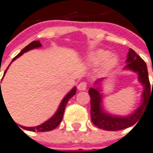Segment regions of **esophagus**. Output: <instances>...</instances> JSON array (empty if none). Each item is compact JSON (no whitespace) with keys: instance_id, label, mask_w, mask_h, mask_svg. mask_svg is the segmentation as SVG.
<instances>
[{"instance_id":"esophagus-1","label":"esophagus","mask_w":153,"mask_h":153,"mask_svg":"<svg viewBox=\"0 0 153 153\" xmlns=\"http://www.w3.org/2000/svg\"><path fill=\"white\" fill-rule=\"evenodd\" d=\"M77 89L79 91H86L87 89V83L86 82H81L79 83L77 86Z\"/></svg>"}]
</instances>
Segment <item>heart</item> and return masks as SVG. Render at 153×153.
<instances>
[{
	"mask_svg": "<svg viewBox=\"0 0 153 153\" xmlns=\"http://www.w3.org/2000/svg\"><path fill=\"white\" fill-rule=\"evenodd\" d=\"M87 62L91 66H97L102 63L103 71H109L118 63V59L115 55H109V51L103 49H97L87 55Z\"/></svg>",
	"mask_w": 153,
	"mask_h": 153,
	"instance_id": "1",
	"label": "heart"
}]
</instances>
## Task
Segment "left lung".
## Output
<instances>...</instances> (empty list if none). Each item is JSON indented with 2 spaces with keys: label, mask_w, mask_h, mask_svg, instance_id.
<instances>
[{
  "label": "left lung",
  "mask_w": 153,
  "mask_h": 153,
  "mask_svg": "<svg viewBox=\"0 0 153 153\" xmlns=\"http://www.w3.org/2000/svg\"><path fill=\"white\" fill-rule=\"evenodd\" d=\"M126 63L127 65L123 70L131 71L137 73L138 76V82L143 87L141 105L132 113L127 116H118L111 114L104 109L102 89L101 87V83L104 81L103 78L97 80L93 84V87H91L88 91L91 97V122L95 126L106 131H117L131 127L137 123L144 113L145 107L149 102H153V82L152 87L148 78L147 64L131 48L127 52Z\"/></svg>",
  "instance_id": "8db88e82"
}]
</instances>
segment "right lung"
<instances>
[{
	"label": "right lung",
	"instance_id": "1",
	"mask_svg": "<svg viewBox=\"0 0 153 153\" xmlns=\"http://www.w3.org/2000/svg\"><path fill=\"white\" fill-rule=\"evenodd\" d=\"M42 46V44L41 42H39V41H34V42H30L29 45H27V46L25 47V48H23L22 51H21V52L19 53L17 56H16L14 58L12 59V61H11V62H13L15 60H16V59L20 57L22 55H23L25 52L26 51H28L32 50V49H35V48H39V47H41ZM10 62V63H11ZM9 65V66H10ZM8 66V67H9ZM8 67L6 68V70L5 71V72H4V75L6 74V71L8 69ZM76 87H74L71 90L67 93V94L64 97V98L62 100V102L60 103V105H59L58 108H57V110L55 112V114L49 118L47 121H46L45 123H43L42 124H41V125H39V126H36V127H24V126H22V127L23 129H25V130H27V131H51V130H53L55 129L56 127L58 126L59 124L61 123L62 122V120L63 117V114H64V111H65V107H66V104L68 102V101L70 100L75 94H76ZM2 96L1 97V102L2 100Z\"/></svg>",
	"mask_w": 153,
	"mask_h": 153
}]
</instances>
